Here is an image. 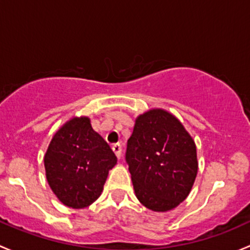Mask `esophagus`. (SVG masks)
Returning a JSON list of instances; mask_svg holds the SVG:
<instances>
[{"instance_id":"1","label":"esophagus","mask_w":250,"mask_h":250,"mask_svg":"<svg viewBox=\"0 0 250 250\" xmlns=\"http://www.w3.org/2000/svg\"><path fill=\"white\" fill-rule=\"evenodd\" d=\"M112 149H113V151H114L115 153V155L118 156V158H122V146H120L119 143H114L112 146Z\"/></svg>"}]
</instances>
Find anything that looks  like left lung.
Returning <instances> with one entry per match:
<instances>
[{
  "label": "left lung",
  "mask_w": 250,
  "mask_h": 250,
  "mask_svg": "<svg viewBox=\"0 0 250 250\" xmlns=\"http://www.w3.org/2000/svg\"><path fill=\"white\" fill-rule=\"evenodd\" d=\"M126 161L136 197L154 212H167L184 201L199 168L195 141L178 118L163 108L136 118Z\"/></svg>",
  "instance_id": "left-lung-1"
}]
</instances>
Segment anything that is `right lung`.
<instances>
[{"label": "right lung", "mask_w": 250, "mask_h": 250, "mask_svg": "<svg viewBox=\"0 0 250 250\" xmlns=\"http://www.w3.org/2000/svg\"><path fill=\"white\" fill-rule=\"evenodd\" d=\"M117 156L92 128L89 117H73L51 138L44 155L45 177L55 196L79 209L101 195Z\"/></svg>", "instance_id": "add662e5"}]
</instances>
